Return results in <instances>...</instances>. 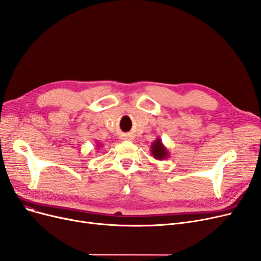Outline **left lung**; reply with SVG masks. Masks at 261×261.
Segmentation results:
<instances>
[{
	"label": "left lung",
	"mask_w": 261,
	"mask_h": 261,
	"mask_svg": "<svg viewBox=\"0 0 261 261\" xmlns=\"http://www.w3.org/2000/svg\"><path fill=\"white\" fill-rule=\"evenodd\" d=\"M151 154L155 160L159 161L166 160L169 158V152L160 138H156L151 143Z\"/></svg>",
	"instance_id": "1"
}]
</instances>
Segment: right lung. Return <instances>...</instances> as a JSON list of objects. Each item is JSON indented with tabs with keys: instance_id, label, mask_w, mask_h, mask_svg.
I'll use <instances>...</instances> for the list:
<instances>
[{
	"instance_id": "add662e5",
	"label": "right lung",
	"mask_w": 261,
	"mask_h": 261,
	"mask_svg": "<svg viewBox=\"0 0 261 261\" xmlns=\"http://www.w3.org/2000/svg\"><path fill=\"white\" fill-rule=\"evenodd\" d=\"M96 146H97V148H98V149H99V148H100V147H101V145H100V143H99V142H98V143H97V145H96Z\"/></svg>"
}]
</instances>
